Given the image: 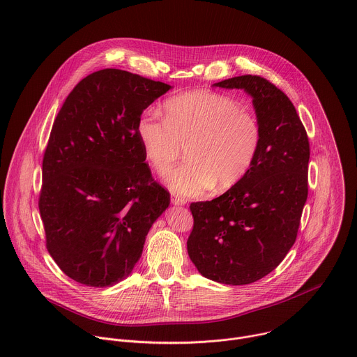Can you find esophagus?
I'll use <instances>...</instances> for the list:
<instances>
[{
	"label": "esophagus",
	"mask_w": 357,
	"mask_h": 357,
	"mask_svg": "<svg viewBox=\"0 0 357 357\" xmlns=\"http://www.w3.org/2000/svg\"><path fill=\"white\" fill-rule=\"evenodd\" d=\"M171 200H172L174 205H178V206H182V205H185V203H186V200L183 197L178 196V195H172Z\"/></svg>",
	"instance_id": "34e87169"
}]
</instances>
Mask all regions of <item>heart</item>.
I'll return each mask as SVG.
<instances>
[{
    "instance_id": "1",
    "label": "heart",
    "mask_w": 357,
    "mask_h": 357,
    "mask_svg": "<svg viewBox=\"0 0 357 357\" xmlns=\"http://www.w3.org/2000/svg\"><path fill=\"white\" fill-rule=\"evenodd\" d=\"M137 135L148 164L164 172L179 160L186 146L188 161L171 171L165 181L183 196L212 189H229L250 171L261 144L257 117L243 110L236 98L193 91L165 101V117L146 109Z\"/></svg>"
}]
</instances>
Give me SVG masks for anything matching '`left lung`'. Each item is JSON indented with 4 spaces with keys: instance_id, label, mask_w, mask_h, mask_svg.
Listing matches in <instances>:
<instances>
[{
    "instance_id": "1",
    "label": "left lung",
    "mask_w": 357,
    "mask_h": 357,
    "mask_svg": "<svg viewBox=\"0 0 357 357\" xmlns=\"http://www.w3.org/2000/svg\"><path fill=\"white\" fill-rule=\"evenodd\" d=\"M213 86L252 97L261 144L240 182L190 203L188 254L203 277L244 285L270 274L295 243L308 197L310 141L288 96L267 79L244 75Z\"/></svg>"
}]
</instances>
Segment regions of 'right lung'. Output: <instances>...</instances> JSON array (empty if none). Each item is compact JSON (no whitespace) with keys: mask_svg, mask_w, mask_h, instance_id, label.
I'll use <instances>...</instances> for the list:
<instances>
[{"mask_svg":"<svg viewBox=\"0 0 357 357\" xmlns=\"http://www.w3.org/2000/svg\"><path fill=\"white\" fill-rule=\"evenodd\" d=\"M171 89L120 69L82 79L59 110L42 161L39 212L46 248L87 287L127 278L145 236L169 206L137 135L142 112Z\"/></svg>","mask_w":357,"mask_h":357,"instance_id":"obj_1","label":"right lung"}]
</instances>
